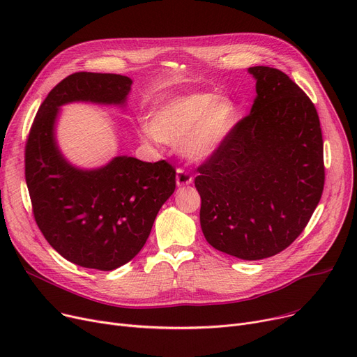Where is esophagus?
<instances>
[{
  "label": "esophagus",
  "mask_w": 357,
  "mask_h": 357,
  "mask_svg": "<svg viewBox=\"0 0 357 357\" xmlns=\"http://www.w3.org/2000/svg\"><path fill=\"white\" fill-rule=\"evenodd\" d=\"M190 183H192V176L185 171V169H178L176 171V185L179 186H186V185H190Z\"/></svg>",
  "instance_id": "obj_1"
}]
</instances>
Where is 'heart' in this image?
<instances>
[{
    "label": "heart",
    "mask_w": 357,
    "mask_h": 357,
    "mask_svg": "<svg viewBox=\"0 0 357 357\" xmlns=\"http://www.w3.org/2000/svg\"><path fill=\"white\" fill-rule=\"evenodd\" d=\"M236 121V107L215 93H182L158 100L149 109L147 124L140 126L144 142L181 146L192 162L210 159L227 139Z\"/></svg>",
    "instance_id": "heart-1"
}]
</instances>
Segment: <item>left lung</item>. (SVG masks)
Returning a JSON list of instances; mask_svg holds the SVG:
<instances>
[{
    "label": "left lung",
    "instance_id": "8db88e82",
    "mask_svg": "<svg viewBox=\"0 0 357 357\" xmlns=\"http://www.w3.org/2000/svg\"><path fill=\"white\" fill-rule=\"evenodd\" d=\"M256 81L250 114L198 167L199 221L210 245L243 260L287 249L303 233L324 188L320 119L288 75L269 66Z\"/></svg>",
    "mask_w": 357,
    "mask_h": 357
}]
</instances>
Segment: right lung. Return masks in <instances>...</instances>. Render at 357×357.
<instances>
[{
	"label": "right lung",
	"mask_w": 357,
	"mask_h": 357,
	"mask_svg": "<svg viewBox=\"0 0 357 357\" xmlns=\"http://www.w3.org/2000/svg\"><path fill=\"white\" fill-rule=\"evenodd\" d=\"M131 84L116 73L69 75L42 102L26 144V182L37 226L56 252L82 268L112 271L133 259L175 191V169L166 160L116 156L84 169L63 156L56 140L62 105L126 107Z\"/></svg>",
	"instance_id": "1"
}]
</instances>
